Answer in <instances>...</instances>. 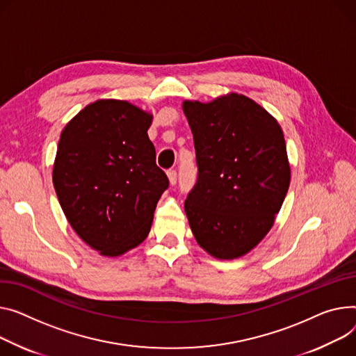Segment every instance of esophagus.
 Listing matches in <instances>:
<instances>
[{"label": "esophagus", "instance_id": "34e87169", "mask_svg": "<svg viewBox=\"0 0 356 356\" xmlns=\"http://www.w3.org/2000/svg\"><path fill=\"white\" fill-rule=\"evenodd\" d=\"M168 177H169L170 184H176V181H177V172L175 169L168 170Z\"/></svg>", "mask_w": 356, "mask_h": 356}]
</instances>
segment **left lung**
Segmentation results:
<instances>
[{
  "label": "left lung",
  "instance_id": "obj_1",
  "mask_svg": "<svg viewBox=\"0 0 356 356\" xmlns=\"http://www.w3.org/2000/svg\"><path fill=\"white\" fill-rule=\"evenodd\" d=\"M193 133L197 181L184 210L197 243L234 259L270 230L291 183L286 143L275 118L253 100L227 94L184 102Z\"/></svg>",
  "mask_w": 356,
  "mask_h": 356
}]
</instances>
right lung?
<instances>
[{
  "label": "right lung",
  "instance_id": "right-lung-1",
  "mask_svg": "<svg viewBox=\"0 0 356 356\" xmlns=\"http://www.w3.org/2000/svg\"><path fill=\"white\" fill-rule=\"evenodd\" d=\"M152 115L122 100H97L63 130L53 170L71 227L92 249L118 256L143 242L169 179L156 164Z\"/></svg>",
  "mask_w": 356,
  "mask_h": 356
}]
</instances>
